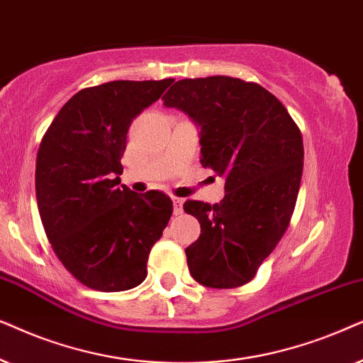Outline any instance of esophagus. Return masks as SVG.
<instances>
[{"label":"esophagus","mask_w":363,"mask_h":363,"mask_svg":"<svg viewBox=\"0 0 363 363\" xmlns=\"http://www.w3.org/2000/svg\"><path fill=\"white\" fill-rule=\"evenodd\" d=\"M172 202H174V216H181L184 199H181V197H172Z\"/></svg>","instance_id":"1"}]
</instances>
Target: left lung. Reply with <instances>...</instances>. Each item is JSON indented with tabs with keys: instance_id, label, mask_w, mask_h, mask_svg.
Listing matches in <instances>:
<instances>
[{
	"instance_id": "left-lung-1",
	"label": "left lung",
	"mask_w": 363,
	"mask_h": 363,
	"mask_svg": "<svg viewBox=\"0 0 363 363\" xmlns=\"http://www.w3.org/2000/svg\"><path fill=\"white\" fill-rule=\"evenodd\" d=\"M201 125V162L225 179L217 204L186 201L201 224L186 249L197 282L235 289L250 282L291 224L303 169L302 134L272 93L239 77L181 79L162 96Z\"/></svg>"
}]
</instances>
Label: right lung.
Instances as JSON below:
<instances>
[{
    "label": "right lung",
    "instance_id": "add662e5",
    "mask_svg": "<svg viewBox=\"0 0 363 363\" xmlns=\"http://www.w3.org/2000/svg\"><path fill=\"white\" fill-rule=\"evenodd\" d=\"M172 83L111 81L81 89L41 139L36 199L46 238L67 272L94 291L139 286L172 216L162 192L118 187L129 125Z\"/></svg>",
    "mask_w": 363,
    "mask_h": 363
}]
</instances>
